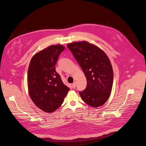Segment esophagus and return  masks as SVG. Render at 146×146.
I'll use <instances>...</instances> for the list:
<instances>
[{"mask_svg":"<svg viewBox=\"0 0 146 146\" xmlns=\"http://www.w3.org/2000/svg\"><path fill=\"white\" fill-rule=\"evenodd\" d=\"M72 88H74L76 87V82H74V83L72 84Z\"/></svg>","mask_w":146,"mask_h":146,"instance_id":"34e87169","label":"esophagus"}]
</instances>
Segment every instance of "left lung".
<instances>
[{
	"mask_svg": "<svg viewBox=\"0 0 146 146\" xmlns=\"http://www.w3.org/2000/svg\"><path fill=\"white\" fill-rule=\"evenodd\" d=\"M80 65L87 79L86 88L79 94L88 105H103L110 95L113 83V70L106 54L95 45L78 41L67 45Z\"/></svg>",
	"mask_w": 146,
	"mask_h": 146,
	"instance_id": "8db88e82",
	"label": "left lung"
}]
</instances>
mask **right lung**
I'll return each mask as SVG.
<instances>
[{"label": "right lung", "instance_id": "add662e5", "mask_svg": "<svg viewBox=\"0 0 146 146\" xmlns=\"http://www.w3.org/2000/svg\"><path fill=\"white\" fill-rule=\"evenodd\" d=\"M64 46L51 45L36 54L31 60L27 73L29 95L41 110L52 113L64 101L69 88L55 70V65Z\"/></svg>", "mask_w": 146, "mask_h": 146}]
</instances>
